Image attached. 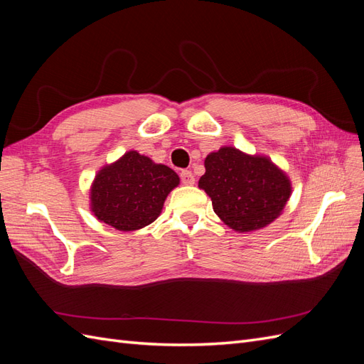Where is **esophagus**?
Wrapping results in <instances>:
<instances>
[{"mask_svg":"<svg viewBox=\"0 0 364 364\" xmlns=\"http://www.w3.org/2000/svg\"><path fill=\"white\" fill-rule=\"evenodd\" d=\"M181 182L183 185H194V182H196L194 174L190 170H182L181 171Z\"/></svg>","mask_w":364,"mask_h":364,"instance_id":"34e87169","label":"esophagus"}]
</instances>
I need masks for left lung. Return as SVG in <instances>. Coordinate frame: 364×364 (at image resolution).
<instances>
[{"mask_svg": "<svg viewBox=\"0 0 364 364\" xmlns=\"http://www.w3.org/2000/svg\"><path fill=\"white\" fill-rule=\"evenodd\" d=\"M199 186L211 197L214 213L238 232L270 225L287 203L291 186L270 159L222 147L205 159Z\"/></svg>", "mask_w": 364, "mask_h": 364, "instance_id": "1", "label": "left lung"}]
</instances>
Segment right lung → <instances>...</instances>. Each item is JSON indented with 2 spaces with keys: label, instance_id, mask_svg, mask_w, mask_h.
Masks as SVG:
<instances>
[{
  "label": "right lung",
  "instance_id": "right-lung-1",
  "mask_svg": "<svg viewBox=\"0 0 364 364\" xmlns=\"http://www.w3.org/2000/svg\"><path fill=\"white\" fill-rule=\"evenodd\" d=\"M176 185H179V176L167 165L129 151L95 176L92 213L118 230H136L155 222L165 197Z\"/></svg>",
  "mask_w": 364,
  "mask_h": 364
}]
</instances>
